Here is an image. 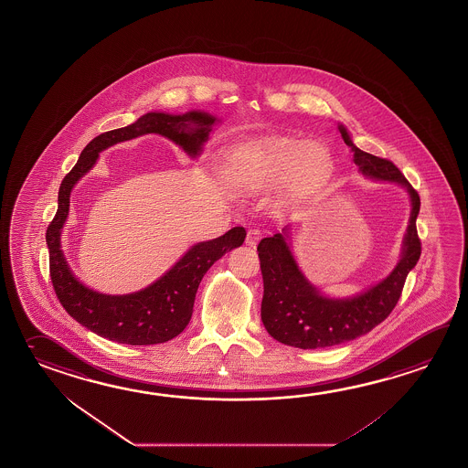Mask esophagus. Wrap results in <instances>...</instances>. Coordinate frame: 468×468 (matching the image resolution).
<instances>
[{
  "instance_id": "obj_1",
  "label": "esophagus",
  "mask_w": 468,
  "mask_h": 468,
  "mask_svg": "<svg viewBox=\"0 0 468 468\" xmlns=\"http://www.w3.org/2000/svg\"><path fill=\"white\" fill-rule=\"evenodd\" d=\"M259 239H261V230L257 229V228H250L248 230V234H246V244H248L249 248H256Z\"/></svg>"
}]
</instances>
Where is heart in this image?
Returning a JSON list of instances; mask_svg holds the SVG:
<instances>
[{
    "label": "heart",
    "mask_w": 468,
    "mask_h": 468,
    "mask_svg": "<svg viewBox=\"0 0 468 468\" xmlns=\"http://www.w3.org/2000/svg\"><path fill=\"white\" fill-rule=\"evenodd\" d=\"M224 167L230 183L242 191L259 193L284 183L289 197L303 199L329 179L334 159L321 143L281 136L234 147Z\"/></svg>",
    "instance_id": "b5f03b06"
}]
</instances>
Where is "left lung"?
<instances>
[{
    "label": "left lung",
    "mask_w": 468,
    "mask_h": 468,
    "mask_svg": "<svg viewBox=\"0 0 468 468\" xmlns=\"http://www.w3.org/2000/svg\"><path fill=\"white\" fill-rule=\"evenodd\" d=\"M339 131L344 143L352 147L354 163L360 173L370 179L403 186L410 196L412 212L403 238L402 259L394 271L382 282L347 299L324 297L303 277L287 244V228L282 234L259 242L257 252L264 281L261 319L271 337L292 347H332L370 332L394 311L407 275L420 259L421 244L415 224L420 196L392 161L358 149L342 124Z\"/></svg>",
    "instance_id": "left-lung-1"
}]
</instances>
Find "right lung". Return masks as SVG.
I'll return each instance as SVG.
<instances>
[{"mask_svg": "<svg viewBox=\"0 0 468 468\" xmlns=\"http://www.w3.org/2000/svg\"><path fill=\"white\" fill-rule=\"evenodd\" d=\"M214 122V116L201 111L179 116L147 112L126 128L112 129L92 139L76 165L65 176L58 194V211L47 230L49 275L61 305L86 329L128 346H153L175 339L191 321L194 299L204 274L230 249L242 246L246 229L232 228L220 238L196 244L156 282L126 295L100 293L81 284L61 250L59 238L69 212L71 189L91 169L101 151L116 143L156 133L196 157L209 138Z\"/></svg>", "mask_w": 468, "mask_h": 468, "instance_id": "1", "label": "right lung"}]
</instances>
